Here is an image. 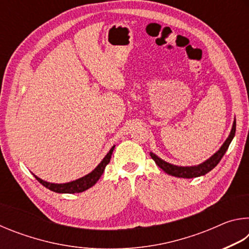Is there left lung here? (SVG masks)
<instances>
[{"label": "left lung", "instance_id": "left-lung-1", "mask_svg": "<svg viewBox=\"0 0 249 249\" xmlns=\"http://www.w3.org/2000/svg\"><path fill=\"white\" fill-rule=\"evenodd\" d=\"M235 130H236V120L234 119L233 126H231V133L229 135V137L226 138V141L223 142L221 148L218 149L215 154L211 156L209 159H206L205 161H203L202 163H199V165H196V166H176V165H172V163L165 161V160L161 159V158H159L157 155L151 153V151H150V157L154 159L156 165L161 168V169L165 171L166 174L170 175V176L178 177V178H187V179L196 178V177L204 176L205 174H208V172L212 170L213 168H215L217 163L221 161L222 157L226 153L227 148H229L231 142L233 141V138L235 136Z\"/></svg>", "mask_w": 249, "mask_h": 249}]
</instances>
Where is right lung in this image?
<instances>
[{
	"instance_id": "1",
	"label": "right lung",
	"mask_w": 249,
	"mask_h": 249,
	"mask_svg": "<svg viewBox=\"0 0 249 249\" xmlns=\"http://www.w3.org/2000/svg\"><path fill=\"white\" fill-rule=\"evenodd\" d=\"M115 148V145L109 149L108 153L105 155V157L102 159L98 166H96L93 170H92L90 174L86 175L84 177H81L77 180L70 181V182H66V183H53V182H48V181H45L43 179H40L37 177L36 175H34V177L39 181V182L46 187L49 190H52L53 192L57 193H79V192H83L90 189L91 187L98 182L99 179L101 178V176L103 175L105 167H107V163L109 162L112 157V153Z\"/></svg>"
}]
</instances>
